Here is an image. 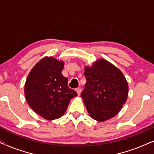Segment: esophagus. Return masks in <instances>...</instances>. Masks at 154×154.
Returning a JSON list of instances; mask_svg holds the SVG:
<instances>
[{
	"label": "esophagus",
	"instance_id": "34e87169",
	"mask_svg": "<svg viewBox=\"0 0 154 154\" xmlns=\"http://www.w3.org/2000/svg\"><path fill=\"white\" fill-rule=\"evenodd\" d=\"M76 91H77V95L79 96L81 94V91H82V89L80 88H77V89H76Z\"/></svg>",
	"mask_w": 154,
	"mask_h": 154
}]
</instances>
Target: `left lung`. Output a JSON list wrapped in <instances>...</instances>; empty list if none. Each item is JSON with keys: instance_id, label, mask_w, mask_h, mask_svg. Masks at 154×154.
<instances>
[{"instance_id": "8db88e82", "label": "left lung", "mask_w": 154, "mask_h": 154, "mask_svg": "<svg viewBox=\"0 0 154 154\" xmlns=\"http://www.w3.org/2000/svg\"><path fill=\"white\" fill-rule=\"evenodd\" d=\"M85 76L81 96L91 118L104 122L116 116L128 96V83L122 72L102 58L85 66Z\"/></svg>"}]
</instances>
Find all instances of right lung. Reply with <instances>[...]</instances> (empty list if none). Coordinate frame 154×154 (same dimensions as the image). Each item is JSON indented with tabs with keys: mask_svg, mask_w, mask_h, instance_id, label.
I'll use <instances>...</instances> for the list:
<instances>
[{
	"mask_svg": "<svg viewBox=\"0 0 154 154\" xmlns=\"http://www.w3.org/2000/svg\"><path fill=\"white\" fill-rule=\"evenodd\" d=\"M64 64L53 57H44L32 69L24 85L29 107L46 120L63 116L70 100L77 96L68 87V79L62 75Z\"/></svg>",
	"mask_w": 154,
	"mask_h": 154,
	"instance_id": "obj_1",
	"label": "right lung"
}]
</instances>
